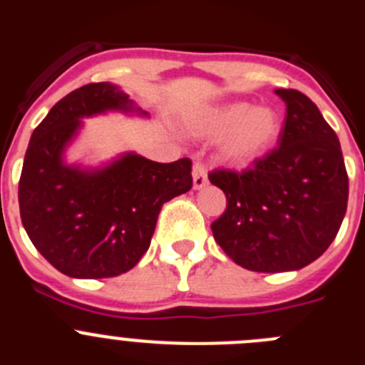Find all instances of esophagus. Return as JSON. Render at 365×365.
Segmentation results:
<instances>
[{
	"label": "esophagus",
	"instance_id": "34e87169",
	"mask_svg": "<svg viewBox=\"0 0 365 365\" xmlns=\"http://www.w3.org/2000/svg\"><path fill=\"white\" fill-rule=\"evenodd\" d=\"M193 188L199 190L202 188V186L206 185V180H208V170H206L205 164L201 163V160H197V163L193 164Z\"/></svg>",
	"mask_w": 365,
	"mask_h": 365
}]
</instances>
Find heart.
<instances>
[{
    "instance_id": "obj_1",
    "label": "heart",
    "mask_w": 365,
    "mask_h": 365,
    "mask_svg": "<svg viewBox=\"0 0 365 365\" xmlns=\"http://www.w3.org/2000/svg\"><path fill=\"white\" fill-rule=\"evenodd\" d=\"M201 133L222 137L221 157L234 166H248L278 143L282 133L279 113L250 102H228L212 109L201 122Z\"/></svg>"
}]
</instances>
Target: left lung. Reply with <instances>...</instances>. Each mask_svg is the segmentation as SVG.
I'll use <instances>...</instances> for the list:
<instances>
[{
    "mask_svg": "<svg viewBox=\"0 0 365 365\" xmlns=\"http://www.w3.org/2000/svg\"><path fill=\"white\" fill-rule=\"evenodd\" d=\"M287 115L278 148L243 172L217 168L227 210L212 222L219 247L254 272L298 270L336 237L349 197L340 140L307 95L276 89Z\"/></svg>",
    "mask_w": 365,
    "mask_h": 365,
    "instance_id": "obj_1",
    "label": "left lung"
}]
</instances>
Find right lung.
Returning a JSON list of instances; mask_svg holds the SVG:
<instances>
[{"mask_svg": "<svg viewBox=\"0 0 365 365\" xmlns=\"http://www.w3.org/2000/svg\"><path fill=\"white\" fill-rule=\"evenodd\" d=\"M130 108L117 86L87 83L53 106L29 143L18 188L21 222L38 252L71 278H113L133 269L150 248L164 202L193 185L188 157L153 163L128 153L98 172L62 163L80 118Z\"/></svg>", "mask_w": 365, "mask_h": 365, "instance_id": "add662e5", "label": "right lung"}]
</instances>
